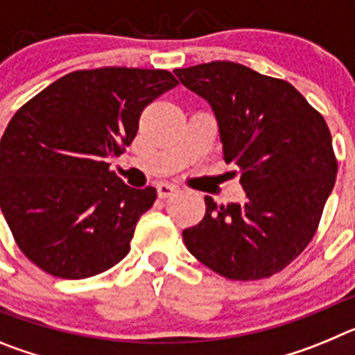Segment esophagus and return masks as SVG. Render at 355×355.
I'll use <instances>...</instances> for the list:
<instances>
[{
	"label": "esophagus",
	"mask_w": 355,
	"mask_h": 355,
	"mask_svg": "<svg viewBox=\"0 0 355 355\" xmlns=\"http://www.w3.org/2000/svg\"><path fill=\"white\" fill-rule=\"evenodd\" d=\"M156 190H158V197L159 199H165V197H171L178 192V187L171 183H158L156 184Z\"/></svg>",
	"instance_id": "34e87169"
}]
</instances>
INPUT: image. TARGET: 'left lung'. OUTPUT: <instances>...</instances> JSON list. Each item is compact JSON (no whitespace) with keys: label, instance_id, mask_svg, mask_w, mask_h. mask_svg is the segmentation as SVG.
I'll return each mask as SVG.
<instances>
[{"label":"left lung","instance_id":"8db88e82","mask_svg":"<svg viewBox=\"0 0 355 355\" xmlns=\"http://www.w3.org/2000/svg\"><path fill=\"white\" fill-rule=\"evenodd\" d=\"M215 114L225 163L240 171L243 202L216 206L183 231L187 249L216 274L270 277L307 247L338 174L324 117L284 80L216 60L175 69Z\"/></svg>","mask_w":355,"mask_h":355}]
</instances>
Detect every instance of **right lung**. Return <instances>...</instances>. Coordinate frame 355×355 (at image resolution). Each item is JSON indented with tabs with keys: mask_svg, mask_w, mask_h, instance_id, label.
Here are the masks:
<instances>
[{
	"mask_svg": "<svg viewBox=\"0 0 355 355\" xmlns=\"http://www.w3.org/2000/svg\"><path fill=\"white\" fill-rule=\"evenodd\" d=\"M178 80L162 69L69 72L8 122L0 142V208L30 261L62 279L117 265L156 188H131L108 158L133 142L142 110Z\"/></svg>",
	"mask_w": 355,
	"mask_h": 355,
	"instance_id": "1",
	"label": "right lung"
}]
</instances>
